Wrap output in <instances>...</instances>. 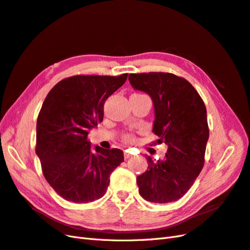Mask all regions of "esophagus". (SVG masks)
I'll use <instances>...</instances> for the list:
<instances>
[{"instance_id":"34e87169","label":"esophagus","mask_w":250,"mask_h":250,"mask_svg":"<svg viewBox=\"0 0 250 250\" xmlns=\"http://www.w3.org/2000/svg\"><path fill=\"white\" fill-rule=\"evenodd\" d=\"M130 156H131V153H130V149L125 150V151H124V157H125V160H127V158H129Z\"/></svg>"}]
</instances>
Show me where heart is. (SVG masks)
<instances>
[{
  "instance_id": "b5f03b06",
  "label": "heart",
  "mask_w": 250,
  "mask_h": 250,
  "mask_svg": "<svg viewBox=\"0 0 250 250\" xmlns=\"http://www.w3.org/2000/svg\"><path fill=\"white\" fill-rule=\"evenodd\" d=\"M124 140H125L126 142H132V141H133V137H132V135H130V134H127V135H125Z\"/></svg>"
}]
</instances>
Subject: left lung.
<instances>
[{
  "instance_id": "left-lung-1",
  "label": "left lung",
  "mask_w": 250,
  "mask_h": 250,
  "mask_svg": "<svg viewBox=\"0 0 250 250\" xmlns=\"http://www.w3.org/2000/svg\"><path fill=\"white\" fill-rule=\"evenodd\" d=\"M134 89L147 93L154 105L153 132L168 146L163 160L147 156L148 169L137 177L139 192L150 202L168 203L190 190L204 165L208 125L197 90L171 73L129 74Z\"/></svg>"
}]
</instances>
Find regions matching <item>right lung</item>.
Segmentation results:
<instances>
[{
	"label": "right lung",
	"mask_w": 250,
	"mask_h": 250,
	"mask_svg": "<svg viewBox=\"0 0 250 250\" xmlns=\"http://www.w3.org/2000/svg\"><path fill=\"white\" fill-rule=\"evenodd\" d=\"M120 76L76 75L62 79L44 99L36 123L35 152L44 178L67 201L87 203L106 193L123 151L90 147L87 135L103 121L107 98L122 86Z\"/></svg>",
	"instance_id": "obj_1"
}]
</instances>
